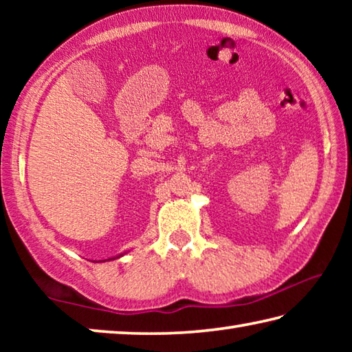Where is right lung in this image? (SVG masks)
<instances>
[{
  "label": "right lung",
  "mask_w": 352,
  "mask_h": 352,
  "mask_svg": "<svg viewBox=\"0 0 352 352\" xmlns=\"http://www.w3.org/2000/svg\"><path fill=\"white\" fill-rule=\"evenodd\" d=\"M126 253H121V254H118V256H115V258H110V259H105V261H113V259H118V258H121V256H124Z\"/></svg>",
  "instance_id": "add662e5"
}]
</instances>
